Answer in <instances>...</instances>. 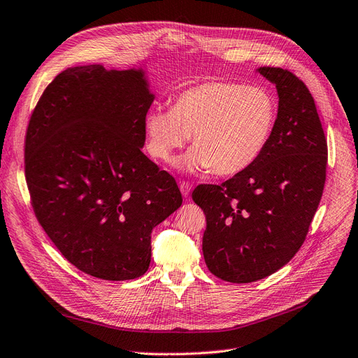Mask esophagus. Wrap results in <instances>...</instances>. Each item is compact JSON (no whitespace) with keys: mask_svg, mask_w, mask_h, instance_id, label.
I'll return each instance as SVG.
<instances>
[{"mask_svg":"<svg viewBox=\"0 0 358 358\" xmlns=\"http://www.w3.org/2000/svg\"><path fill=\"white\" fill-rule=\"evenodd\" d=\"M180 190L184 197H187L192 190V184L189 181H180Z\"/></svg>","mask_w":358,"mask_h":358,"instance_id":"34e87169","label":"esophagus"}]
</instances>
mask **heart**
Wrapping results in <instances>:
<instances>
[{
  "mask_svg": "<svg viewBox=\"0 0 358 358\" xmlns=\"http://www.w3.org/2000/svg\"><path fill=\"white\" fill-rule=\"evenodd\" d=\"M276 118V101L265 87L205 82L177 93L171 110L152 108L146 114V150L166 162L192 136L181 166L234 176L268 148Z\"/></svg>",
  "mask_w": 358,
  "mask_h": 358,
  "instance_id": "obj_1",
  "label": "heart"
}]
</instances>
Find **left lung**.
Listing matches in <instances>:
<instances>
[{"instance_id":"left-lung-1","label":"left lung","mask_w":358,"mask_h":358,"mask_svg":"<svg viewBox=\"0 0 358 358\" xmlns=\"http://www.w3.org/2000/svg\"><path fill=\"white\" fill-rule=\"evenodd\" d=\"M276 85L279 106L268 148L222 184H199L194 203L206 215L208 269L234 284L259 281L300 250L320 203L328 143L315 99L287 69L260 67Z\"/></svg>"}]
</instances>
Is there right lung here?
I'll list each match as a JSON object with an SVG mask.
<instances>
[{"label":"right lung","mask_w":358,"mask_h":358,"mask_svg":"<svg viewBox=\"0 0 358 358\" xmlns=\"http://www.w3.org/2000/svg\"><path fill=\"white\" fill-rule=\"evenodd\" d=\"M153 102L141 70L71 67L45 87L24 137L36 220L71 265L106 281L143 275L152 229L182 197L142 152Z\"/></svg>","instance_id":"1"}]
</instances>
